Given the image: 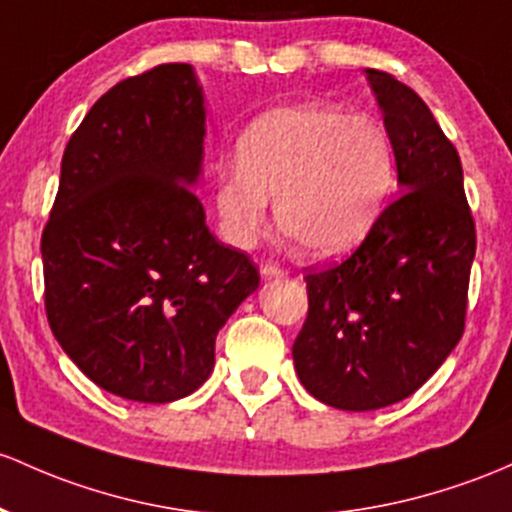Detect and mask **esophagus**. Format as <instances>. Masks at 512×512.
Listing matches in <instances>:
<instances>
[{"instance_id": "esophagus-1", "label": "esophagus", "mask_w": 512, "mask_h": 512, "mask_svg": "<svg viewBox=\"0 0 512 512\" xmlns=\"http://www.w3.org/2000/svg\"><path fill=\"white\" fill-rule=\"evenodd\" d=\"M262 277L265 279H279V277H286V272L279 265H262Z\"/></svg>"}]
</instances>
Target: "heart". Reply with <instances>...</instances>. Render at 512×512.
<instances>
[{"label":"heart","instance_id":"b5f03b06","mask_svg":"<svg viewBox=\"0 0 512 512\" xmlns=\"http://www.w3.org/2000/svg\"><path fill=\"white\" fill-rule=\"evenodd\" d=\"M396 187V145L379 119L308 101L269 111L238 143V167L216 179L223 235L247 247L274 201L279 228L330 260L364 243Z\"/></svg>","mask_w":512,"mask_h":512}]
</instances>
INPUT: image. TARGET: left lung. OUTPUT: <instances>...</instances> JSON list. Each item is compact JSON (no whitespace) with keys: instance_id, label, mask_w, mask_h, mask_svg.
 <instances>
[{"instance_id":"1","label":"left lung","mask_w":512,"mask_h":512,"mask_svg":"<svg viewBox=\"0 0 512 512\" xmlns=\"http://www.w3.org/2000/svg\"><path fill=\"white\" fill-rule=\"evenodd\" d=\"M367 82L396 145L401 196L342 265L308 274L291 350L311 396L355 413L408 398L457 347L476 255L454 145L411 87L379 70Z\"/></svg>"}]
</instances>
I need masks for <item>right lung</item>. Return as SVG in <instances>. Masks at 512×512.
Returning a JSON list of instances; mask_svg holds the SVG:
<instances>
[{
  "label": "right lung",
  "instance_id": "1",
  "mask_svg": "<svg viewBox=\"0 0 512 512\" xmlns=\"http://www.w3.org/2000/svg\"><path fill=\"white\" fill-rule=\"evenodd\" d=\"M204 138L194 67L157 65L89 109L60 165L41 240L50 330L94 384L128 401L199 389L218 330L260 286L192 192Z\"/></svg>",
  "mask_w": 512,
  "mask_h": 512
}]
</instances>
